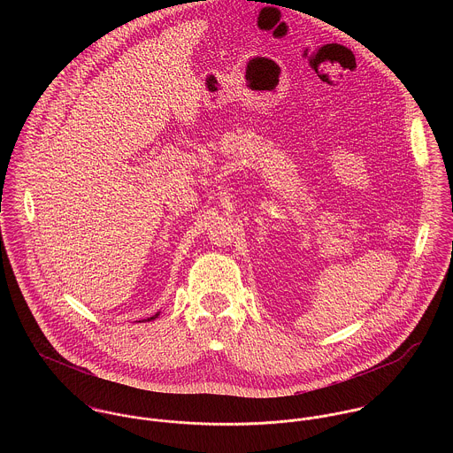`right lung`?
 I'll return each instance as SVG.
<instances>
[{
  "label": "right lung",
  "mask_w": 453,
  "mask_h": 453,
  "mask_svg": "<svg viewBox=\"0 0 453 453\" xmlns=\"http://www.w3.org/2000/svg\"><path fill=\"white\" fill-rule=\"evenodd\" d=\"M160 316V312H157L155 316H151V318H148V319H144V321H153V319H157ZM139 323H142V321H139Z\"/></svg>",
  "instance_id": "obj_1"
}]
</instances>
